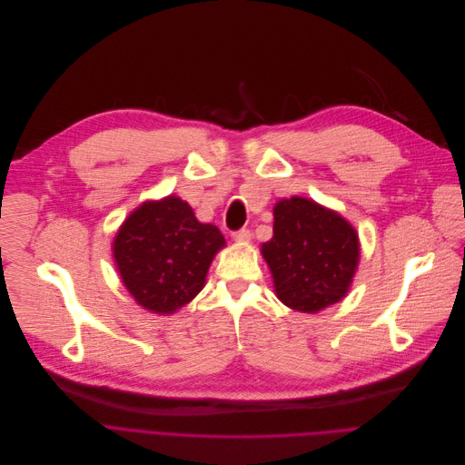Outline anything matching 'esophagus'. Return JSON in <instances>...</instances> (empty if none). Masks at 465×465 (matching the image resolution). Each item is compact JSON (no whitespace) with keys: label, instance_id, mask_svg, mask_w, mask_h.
<instances>
[{"label":"esophagus","instance_id":"1","mask_svg":"<svg viewBox=\"0 0 465 465\" xmlns=\"http://www.w3.org/2000/svg\"><path fill=\"white\" fill-rule=\"evenodd\" d=\"M251 238H252V234L249 229H240V231L232 232V240L238 243H247V242H251Z\"/></svg>","mask_w":465,"mask_h":465}]
</instances>
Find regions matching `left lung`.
Returning <instances> with one entry per match:
<instances>
[{
	"instance_id": "obj_1",
	"label": "left lung",
	"mask_w": 465,
	"mask_h": 465,
	"mask_svg": "<svg viewBox=\"0 0 465 465\" xmlns=\"http://www.w3.org/2000/svg\"><path fill=\"white\" fill-rule=\"evenodd\" d=\"M272 216V238L262 243V256L276 297L302 313L339 302L359 263L355 229L335 211L299 196L278 202Z\"/></svg>"
}]
</instances>
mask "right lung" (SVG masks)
I'll return each mask as SVG.
<instances>
[{
  "label": "right lung",
  "mask_w": 465,
  "mask_h": 465,
  "mask_svg": "<svg viewBox=\"0 0 465 465\" xmlns=\"http://www.w3.org/2000/svg\"><path fill=\"white\" fill-rule=\"evenodd\" d=\"M225 238L200 223L193 207L175 196L146 202L121 225L114 256L123 284L148 312L170 315L189 304Z\"/></svg>",
  "instance_id": "obj_1"
}]
</instances>
